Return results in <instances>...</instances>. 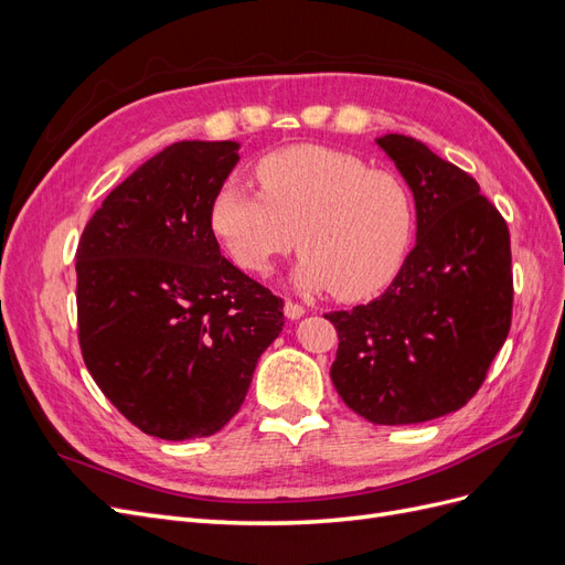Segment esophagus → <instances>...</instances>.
Listing matches in <instances>:
<instances>
[{
  "label": "esophagus",
  "mask_w": 565,
  "mask_h": 565,
  "mask_svg": "<svg viewBox=\"0 0 565 565\" xmlns=\"http://www.w3.org/2000/svg\"><path fill=\"white\" fill-rule=\"evenodd\" d=\"M303 313H306V309H303L301 303H297V301H292V299L285 301V316H287L289 320H299Z\"/></svg>",
  "instance_id": "obj_1"
}]
</instances>
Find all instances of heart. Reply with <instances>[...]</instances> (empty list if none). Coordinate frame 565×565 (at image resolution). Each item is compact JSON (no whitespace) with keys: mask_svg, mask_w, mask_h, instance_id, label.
Returning a JSON list of instances; mask_svg holds the SVG:
<instances>
[{"mask_svg":"<svg viewBox=\"0 0 565 565\" xmlns=\"http://www.w3.org/2000/svg\"><path fill=\"white\" fill-rule=\"evenodd\" d=\"M254 174L262 193L226 179L210 202L212 233L237 266L268 276L299 243L295 282L349 301L396 276L413 237V202L398 177L324 146L268 152Z\"/></svg>","mask_w":565,"mask_h":565,"instance_id":"b5f03b06","label":"heart"}]
</instances>
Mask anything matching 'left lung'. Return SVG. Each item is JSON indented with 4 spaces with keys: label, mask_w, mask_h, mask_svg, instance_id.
Wrapping results in <instances>:
<instances>
[{
    "label": "left lung",
    "mask_w": 565,
    "mask_h": 565,
    "mask_svg": "<svg viewBox=\"0 0 565 565\" xmlns=\"http://www.w3.org/2000/svg\"><path fill=\"white\" fill-rule=\"evenodd\" d=\"M377 146L415 195L417 245L386 292L328 318L339 334L330 377L372 424H419L467 405L511 328L509 228L476 179L422 141Z\"/></svg>",
    "instance_id": "obj_1"
}]
</instances>
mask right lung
<instances>
[{"instance_id":"add662e5","label":"right lung","mask_w":565,"mask_h":565,"mask_svg":"<svg viewBox=\"0 0 565 565\" xmlns=\"http://www.w3.org/2000/svg\"><path fill=\"white\" fill-rule=\"evenodd\" d=\"M235 141H179L94 212L77 245L84 365L134 426L164 440L212 436L241 409L282 299L221 256L210 202Z\"/></svg>"}]
</instances>
